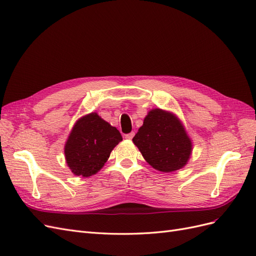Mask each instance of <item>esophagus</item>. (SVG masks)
<instances>
[{"instance_id":"esophagus-1","label":"esophagus","mask_w":256,"mask_h":256,"mask_svg":"<svg viewBox=\"0 0 256 256\" xmlns=\"http://www.w3.org/2000/svg\"><path fill=\"white\" fill-rule=\"evenodd\" d=\"M134 136V132H130L128 134H125V138H128V140H131Z\"/></svg>"}]
</instances>
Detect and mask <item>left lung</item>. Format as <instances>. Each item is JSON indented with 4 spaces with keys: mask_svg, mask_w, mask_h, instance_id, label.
<instances>
[{
    "mask_svg": "<svg viewBox=\"0 0 256 256\" xmlns=\"http://www.w3.org/2000/svg\"><path fill=\"white\" fill-rule=\"evenodd\" d=\"M132 142L147 164L164 173L182 168L193 148L192 140L177 115L158 108L147 113Z\"/></svg>",
    "mask_w": 256,
    "mask_h": 256,
    "instance_id": "8db88e82",
    "label": "left lung"
}]
</instances>
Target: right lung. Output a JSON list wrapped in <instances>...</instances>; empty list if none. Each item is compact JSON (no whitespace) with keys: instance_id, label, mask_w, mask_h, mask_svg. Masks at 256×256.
Returning <instances> with one entry per match:
<instances>
[{"instance_id":"1","label":"right lung","mask_w":256,"mask_h":256,"mask_svg":"<svg viewBox=\"0 0 256 256\" xmlns=\"http://www.w3.org/2000/svg\"><path fill=\"white\" fill-rule=\"evenodd\" d=\"M122 140L120 131L96 112L84 115L74 122L65 143L66 164L76 176L95 175Z\"/></svg>"}]
</instances>
